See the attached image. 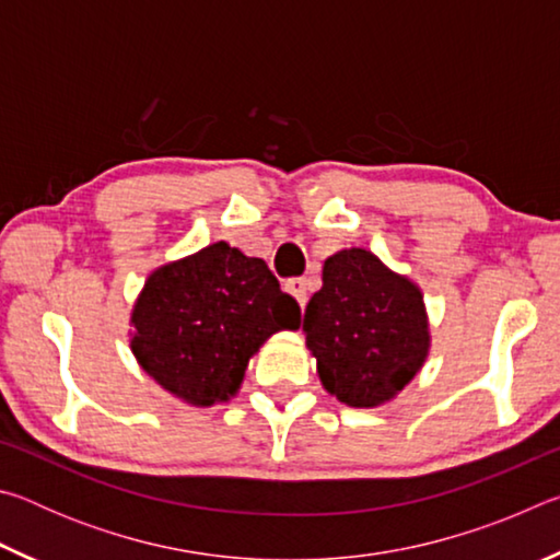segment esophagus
I'll list each match as a JSON object with an SVG mask.
<instances>
[{
	"label": "esophagus",
	"mask_w": 560,
	"mask_h": 560,
	"mask_svg": "<svg viewBox=\"0 0 560 560\" xmlns=\"http://www.w3.org/2000/svg\"><path fill=\"white\" fill-rule=\"evenodd\" d=\"M287 291L291 293L293 299L299 301V306H306V301H308V279H303V277L289 279L287 281Z\"/></svg>",
	"instance_id": "1"
}]
</instances>
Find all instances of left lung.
<instances>
[{"instance_id": "8db88e82", "label": "left lung", "mask_w": 560, "mask_h": 560, "mask_svg": "<svg viewBox=\"0 0 560 560\" xmlns=\"http://www.w3.org/2000/svg\"><path fill=\"white\" fill-rule=\"evenodd\" d=\"M303 330L320 383L350 407L393 400L430 350L420 289L368 249L326 259L324 287L308 301Z\"/></svg>"}]
</instances>
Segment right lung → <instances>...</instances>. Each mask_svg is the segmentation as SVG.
Wrapping results in <instances>:
<instances>
[{
	"instance_id": "right-lung-1",
	"label": "right lung",
	"mask_w": 560,
	"mask_h": 560,
	"mask_svg": "<svg viewBox=\"0 0 560 560\" xmlns=\"http://www.w3.org/2000/svg\"><path fill=\"white\" fill-rule=\"evenodd\" d=\"M130 324L143 371L179 400L210 407L240 390L264 340L299 328L301 308L264 259L217 242L150 273Z\"/></svg>"
}]
</instances>
